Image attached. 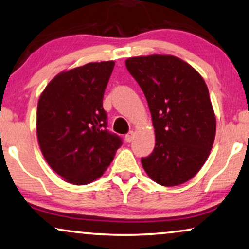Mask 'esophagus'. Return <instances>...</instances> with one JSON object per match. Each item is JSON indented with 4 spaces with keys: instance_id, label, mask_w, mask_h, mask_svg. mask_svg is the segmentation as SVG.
Returning a JSON list of instances; mask_svg holds the SVG:
<instances>
[{
    "instance_id": "obj_1",
    "label": "esophagus",
    "mask_w": 249,
    "mask_h": 249,
    "mask_svg": "<svg viewBox=\"0 0 249 249\" xmlns=\"http://www.w3.org/2000/svg\"><path fill=\"white\" fill-rule=\"evenodd\" d=\"M134 136H135V132L134 131H129L127 135L124 136V140L127 143H130V142L134 140Z\"/></svg>"
}]
</instances>
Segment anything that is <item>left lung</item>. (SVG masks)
Wrapping results in <instances>:
<instances>
[{
    "label": "left lung",
    "instance_id": "1",
    "mask_svg": "<svg viewBox=\"0 0 249 249\" xmlns=\"http://www.w3.org/2000/svg\"><path fill=\"white\" fill-rule=\"evenodd\" d=\"M129 73L143 90L156 134V146L142 158L154 182L176 186L191 179L208 159L216 118L202 76L172 54L131 57Z\"/></svg>",
    "mask_w": 249,
    "mask_h": 249
}]
</instances>
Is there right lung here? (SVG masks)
<instances>
[{"label":"right lung","mask_w":249,"mask_h":249,"mask_svg":"<svg viewBox=\"0 0 249 249\" xmlns=\"http://www.w3.org/2000/svg\"><path fill=\"white\" fill-rule=\"evenodd\" d=\"M114 61L89 63L57 74L37 103L36 135L44 159L65 182L86 185L99 178L119 147L106 130L103 97Z\"/></svg>","instance_id":"add662e5"}]
</instances>
